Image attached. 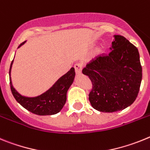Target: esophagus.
<instances>
[{
	"label": "esophagus",
	"mask_w": 150,
	"mask_h": 150,
	"mask_svg": "<svg viewBox=\"0 0 150 150\" xmlns=\"http://www.w3.org/2000/svg\"><path fill=\"white\" fill-rule=\"evenodd\" d=\"M75 68V71L76 72V74H81V71H82V66L81 63H76L74 66Z\"/></svg>",
	"instance_id": "1"
}]
</instances>
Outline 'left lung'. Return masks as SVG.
<instances>
[{
  "mask_svg": "<svg viewBox=\"0 0 150 150\" xmlns=\"http://www.w3.org/2000/svg\"><path fill=\"white\" fill-rule=\"evenodd\" d=\"M110 53L101 56L82 70L93 84L89 93L97 111L113 112L131 106L137 97L142 67L137 48L122 35H114Z\"/></svg>",
  "mask_w": 150,
  "mask_h": 150,
  "instance_id": "8db88e82",
  "label": "left lung"
}]
</instances>
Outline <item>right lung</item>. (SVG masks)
<instances>
[{
  "label": "right lung",
  "instance_id": "obj_1",
  "mask_svg": "<svg viewBox=\"0 0 150 150\" xmlns=\"http://www.w3.org/2000/svg\"><path fill=\"white\" fill-rule=\"evenodd\" d=\"M26 41L22 43L18 48L20 47ZM13 63V60L11 62L9 72L10 89L14 98L21 106L28 111L38 115H50L60 112L66 102L68 90L74 81L75 76V69L73 67L71 68V69L64 75L60 77L51 88L41 95H38L37 97H25L20 94L13 85L10 77Z\"/></svg>",
  "mask_w": 150,
  "mask_h": 150
}]
</instances>
